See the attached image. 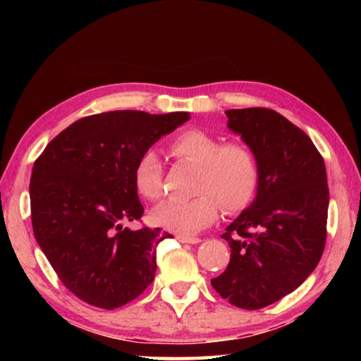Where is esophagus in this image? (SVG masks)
Here are the masks:
<instances>
[{
    "instance_id": "obj_1",
    "label": "esophagus",
    "mask_w": 361,
    "mask_h": 361,
    "mask_svg": "<svg viewBox=\"0 0 361 361\" xmlns=\"http://www.w3.org/2000/svg\"><path fill=\"white\" fill-rule=\"evenodd\" d=\"M178 240L183 243H199V237H186V235H178Z\"/></svg>"
}]
</instances>
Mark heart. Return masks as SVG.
Instances as JSON below:
<instances>
[{
    "instance_id": "heart-1",
    "label": "heart",
    "mask_w": 361,
    "mask_h": 361,
    "mask_svg": "<svg viewBox=\"0 0 361 361\" xmlns=\"http://www.w3.org/2000/svg\"><path fill=\"white\" fill-rule=\"evenodd\" d=\"M170 151L180 161L200 167L195 195L189 200H169L151 215L161 228L188 235L209 226L219 205L226 213L240 212L252 204L259 183L255 151L243 142H228L202 129H189L170 142ZM137 191L145 199L164 195V164L154 149H146L133 169Z\"/></svg>"
}]
</instances>
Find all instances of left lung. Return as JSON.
<instances>
[{
	"mask_svg": "<svg viewBox=\"0 0 361 361\" xmlns=\"http://www.w3.org/2000/svg\"><path fill=\"white\" fill-rule=\"evenodd\" d=\"M226 116L229 129L255 151L259 183L253 204L221 235L231 259L212 286L235 307L256 310L295 291L319 264L326 240V169L307 133L274 109H228Z\"/></svg>",
	"mask_w": 361,
	"mask_h": 361,
	"instance_id": "obj_1",
	"label": "left lung"
}]
</instances>
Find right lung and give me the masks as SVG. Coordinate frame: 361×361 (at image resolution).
<instances>
[{
  "label": "right lung",
  "instance_id": "add662e5",
  "mask_svg": "<svg viewBox=\"0 0 361 361\" xmlns=\"http://www.w3.org/2000/svg\"><path fill=\"white\" fill-rule=\"evenodd\" d=\"M189 113L108 111L73 122L35 161L30 205L36 242L81 301L116 309L138 298L156 274L161 229L124 228L143 215L133 169Z\"/></svg>",
  "mask_w": 361,
  "mask_h": 361
}]
</instances>
